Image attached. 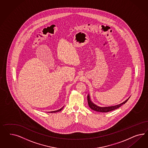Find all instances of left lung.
<instances>
[{
	"label": "left lung",
	"mask_w": 148,
	"mask_h": 148,
	"mask_svg": "<svg viewBox=\"0 0 148 148\" xmlns=\"http://www.w3.org/2000/svg\"><path fill=\"white\" fill-rule=\"evenodd\" d=\"M129 98L127 99V100H126L125 101H124L123 103H120L119 105H115V106H108V107H100L96 105H95L94 103H93L90 99V95L88 94L87 95V101H88V106H90V108L93 110H94L95 111H97V112H110V111H111L113 110H114L116 109H117L119 108H120L121 106H122L123 104L125 103L127 100H129Z\"/></svg>",
	"instance_id": "1"
}]
</instances>
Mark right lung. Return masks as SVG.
<instances>
[{"label":"right lung","mask_w":148,"mask_h":148,"mask_svg":"<svg viewBox=\"0 0 148 148\" xmlns=\"http://www.w3.org/2000/svg\"><path fill=\"white\" fill-rule=\"evenodd\" d=\"M63 107H64V106H63L62 108H61L60 109H59L58 110H56V111H51V112H49L50 113H55V112H60V111H61L62 110ZM48 113H49V112H48Z\"/></svg>","instance_id":"obj_1"}]
</instances>
